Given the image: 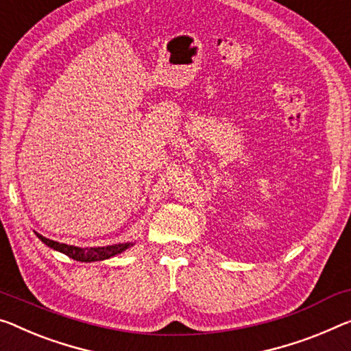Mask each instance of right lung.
<instances>
[{
	"mask_svg": "<svg viewBox=\"0 0 351 351\" xmlns=\"http://www.w3.org/2000/svg\"><path fill=\"white\" fill-rule=\"evenodd\" d=\"M36 235L44 241V243L51 247V250L62 252L69 257H72L73 261L80 262H97V261H105V258H110L116 254H121L125 250H128L133 243H119V245H110V246H99V247H78V246H70L66 243H58V241H53L50 239H45L40 234Z\"/></svg>",
	"mask_w": 351,
	"mask_h": 351,
	"instance_id": "1",
	"label": "right lung"
}]
</instances>
